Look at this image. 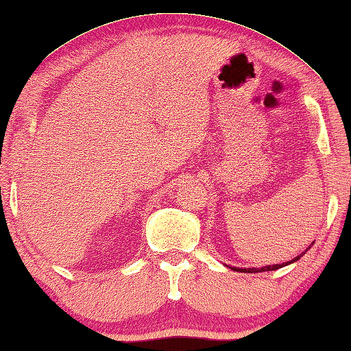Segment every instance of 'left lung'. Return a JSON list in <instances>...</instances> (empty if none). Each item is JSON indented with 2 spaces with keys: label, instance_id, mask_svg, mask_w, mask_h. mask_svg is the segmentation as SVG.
I'll use <instances>...</instances> for the list:
<instances>
[{
  "label": "left lung",
  "instance_id": "8db88e82",
  "mask_svg": "<svg viewBox=\"0 0 351 351\" xmlns=\"http://www.w3.org/2000/svg\"><path fill=\"white\" fill-rule=\"evenodd\" d=\"M315 242H311V244L305 248V250L301 253V254H298L296 258H293L291 261H287V263H284V264H275V265H264V267H261V269H256V267H254V269H241V267H232V265H227V264H224L226 267H228V269H232L233 271H239V273H263V271H273V270H278V269H282V267H285V265H290V264H293V263H296V261H299L301 259L305 253H307L310 248H311V245H313Z\"/></svg>",
  "mask_w": 351,
  "mask_h": 351
}]
</instances>
